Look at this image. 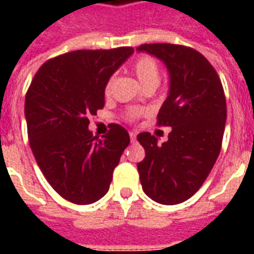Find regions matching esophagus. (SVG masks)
I'll use <instances>...</instances> for the list:
<instances>
[{
    "label": "esophagus",
    "mask_w": 254,
    "mask_h": 254,
    "mask_svg": "<svg viewBox=\"0 0 254 254\" xmlns=\"http://www.w3.org/2000/svg\"><path fill=\"white\" fill-rule=\"evenodd\" d=\"M129 136H130V141H132V143H134V141H136V136H137V134H136L134 132H129Z\"/></svg>",
    "instance_id": "esophagus-1"
}]
</instances>
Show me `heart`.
<instances>
[{"instance_id":"obj_1","label":"heart","mask_w":254,"mask_h":254,"mask_svg":"<svg viewBox=\"0 0 254 254\" xmlns=\"http://www.w3.org/2000/svg\"><path fill=\"white\" fill-rule=\"evenodd\" d=\"M133 73L136 74V77L138 78V81L141 83L143 87H148V85H158L160 80V72L159 66L152 57L148 56H141L138 57L132 65ZM105 92L109 94L110 92V81L106 84ZM140 116V111L138 110H130L127 114V121H133Z\"/></svg>"}]
</instances>
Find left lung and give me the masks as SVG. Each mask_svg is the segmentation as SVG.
<instances>
[{
  "label": "left lung",
  "mask_w": 254,
  "mask_h": 254,
  "mask_svg": "<svg viewBox=\"0 0 254 254\" xmlns=\"http://www.w3.org/2000/svg\"><path fill=\"white\" fill-rule=\"evenodd\" d=\"M136 50L159 58L170 74L158 127L171 132L163 144L148 132L137 136L145 149L137 165L140 182L149 198L174 205L201 188L218 159L227 117L223 85L209 61L191 47L149 43Z\"/></svg>",
  "instance_id": "left-lung-1"
}]
</instances>
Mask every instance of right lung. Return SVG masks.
I'll return each instance as SVG.
<instances>
[{"instance_id":"obj_1","label":"right lung","mask_w":254,"mask_h":254,"mask_svg":"<svg viewBox=\"0 0 254 254\" xmlns=\"http://www.w3.org/2000/svg\"><path fill=\"white\" fill-rule=\"evenodd\" d=\"M134 52L76 50L43 64L25 95L24 113L32 154L47 182L73 204L105 196L130 143L127 129L111 124L105 137L89 132V117L105 106L111 74Z\"/></svg>"}]
</instances>
